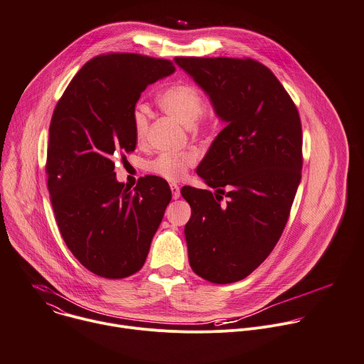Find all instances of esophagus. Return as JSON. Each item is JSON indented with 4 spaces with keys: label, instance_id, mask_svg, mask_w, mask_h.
Instances as JSON below:
<instances>
[{
    "label": "esophagus",
    "instance_id": "1",
    "mask_svg": "<svg viewBox=\"0 0 364 364\" xmlns=\"http://www.w3.org/2000/svg\"><path fill=\"white\" fill-rule=\"evenodd\" d=\"M170 188H171L173 198H178L180 197V187L177 184H170Z\"/></svg>",
    "mask_w": 364,
    "mask_h": 364
}]
</instances>
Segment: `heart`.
<instances>
[{
	"instance_id": "obj_1",
	"label": "heart",
	"mask_w": 364,
	"mask_h": 364,
	"mask_svg": "<svg viewBox=\"0 0 364 364\" xmlns=\"http://www.w3.org/2000/svg\"><path fill=\"white\" fill-rule=\"evenodd\" d=\"M159 105L186 127H193L194 122L204 125L210 119L209 112L203 109V93L191 83L177 82L166 87L159 95ZM132 129L138 142H144L146 139L149 131V118L144 107H136L134 109ZM194 164L196 155L193 152H163L146 164V170L168 181H178Z\"/></svg>"
}]
</instances>
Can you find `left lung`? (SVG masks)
Segmentation results:
<instances>
[{"label": "left lung", "instance_id": "8db88e82", "mask_svg": "<svg viewBox=\"0 0 364 364\" xmlns=\"http://www.w3.org/2000/svg\"><path fill=\"white\" fill-rule=\"evenodd\" d=\"M226 127L197 167L215 188L183 187L188 262L203 279L250 275L279 240L301 181L299 114L277 76L253 59L176 58Z\"/></svg>", "mask_w": 364, "mask_h": 364}]
</instances>
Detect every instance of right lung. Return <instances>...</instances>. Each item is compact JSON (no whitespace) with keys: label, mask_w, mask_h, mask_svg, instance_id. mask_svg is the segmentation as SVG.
<instances>
[{"label":"right lung","mask_w":364,"mask_h":364,"mask_svg":"<svg viewBox=\"0 0 364 364\" xmlns=\"http://www.w3.org/2000/svg\"><path fill=\"white\" fill-rule=\"evenodd\" d=\"M173 62L135 53L100 55L70 80L51 117L47 187L65 243L90 272L121 279L138 272L171 200L168 183L141 177L131 191L117 180L136 138L132 112L148 85Z\"/></svg>","instance_id":"obj_1"}]
</instances>
